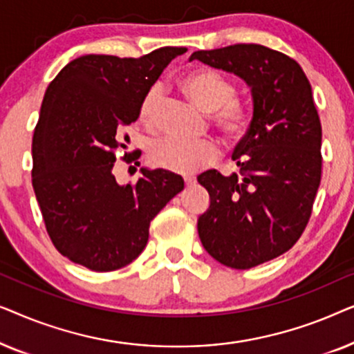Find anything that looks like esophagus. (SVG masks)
<instances>
[{
	"label": "esophagus",
	"mask_w": 354,
	"mask_h": 354,
	"mask_svg": "<svg viewBox=\"0 0 354 354\" xmlns=\"http://www.w3.org/2000/svg\"><path fill=\"white\" fill-rule=\"evenodd\" d=\"M193 183H195V177L187 176V177H185V185H193Z\"/></svg>",
	"instance_id": "obj_1"
}]
</instances>
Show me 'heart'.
I'll use <instances>...</instances> for the list:
<instances>
[{"instance_id":"1","label":"heart","mask_w":354,"mask_h":354,"mask_svg":"<svg viewBox=\"0 0 354 354\" xmlns=\"http://www.w3.org/2000/svg\"><path fill=\"white\" fill-rule=\"evenodd\" d=\"M180 88L198 108L212 113V122L230 142H239L253 122V106L246 100L236 98L235 85L222 72L212 67H198L180 79ZM161 103V88L149 86L138 108V119L145 127L154 129L158 122V108ZM219 156L214 140H183L167 137L153 145L149 161L153 166L171 172L190 174L207 166Z\"/></svg>"}]
</instances>
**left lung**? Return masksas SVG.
Instances as JSON below:
<instances>
[{
    "instance_id": "left-lung-1",
    "label": "left lung",
    "mask_w": 354,
    "mask_h": 354,
    "mask_svg": "<svg viewBox=\"0 0 354 354\" xmlns=\"http://www.w3.org/2000/svg\"><path fill=\"white\" fill-rule=\"evenodd\" d=\"M193 59L239 75L253 96V122L232 154L240 176H198L211 198L198 217L203 246L227 268L250 269L292 248L311 217L322 172L311 84L297 61L254 43L195 51Z\"/></svg>"
}]
</instances>
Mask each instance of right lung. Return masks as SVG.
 <instances>
[{"label":"right lung","instance_id":"1","mask_svg":"<svg viewBox=\"0 0 354 354\" xmlns=\"http://www.w3.org/2000/svg\"><path fill=\"white\" fill-rule=\"evenodd\" d=\"M185 51L85 55L48 85L32 140V185L53 245L72 263L96 272L130 264L148 243L149 222L183 190L180 176L147 167L137 182L120 185L113 167L143 95ZM140 154L125 153L124 161L135 162Z\"/></svg>","mask_w":354,"mask_h":354}]
</instances>
